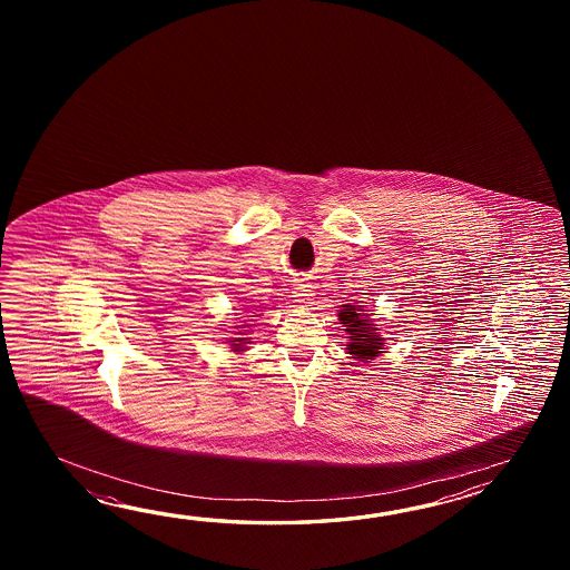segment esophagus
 Segmentation results:
<instances>
[{"label":"esophagus","instance_id":"34e87169","mask_svg":"<svg viewBox=\"0 0 570 570\" xmlns=\"http://www.w3.org/2000/svg\"><path fill=\"white\" fill-rule=\"evenodd\" d=\"M295 297L299 303H309L314 299V287L307 279L297 281V287H295Z\"/></svg>","mask_w":570,"mask_h":570}]
</instances>
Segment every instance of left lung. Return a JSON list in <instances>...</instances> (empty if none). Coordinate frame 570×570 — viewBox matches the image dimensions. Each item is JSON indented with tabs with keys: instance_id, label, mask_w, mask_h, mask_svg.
<instances>
[{
	"instance_id": "1",
	"label": "left lung",
	"mask_w": 570,
	"mask_h": 570,
	"mask_svg": "<svg viewBox=\"0 0 570 570\" xmlns=\"http://www.w3.org/2000/svg\"><path fill=\"white\" fill-rule=\"evenodd\" d=\"M358 312H363V305H342L338 317L344 326H348L346 332L351 334L348 352L352 358L368 363L383 351V340L379 338L373 324H368V320H363Z\"/></svg>"
}]
</instances>
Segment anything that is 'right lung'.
<instances>
[{"label":"right lung","instance_id":"1","mask_svg":"<svg viewBox=\"0 0 570 570\" xmlns=\"http://www.w3.org/2000/svg\"><path fill=\"white\" fill-rule=\"evenodd\" d=\"M238 334H240V332H238ZM243 342L244 338H234L232 340V346H234V348H243Z\"/></svg>","mask_w":570,"mask_h":570}]
</instances>
